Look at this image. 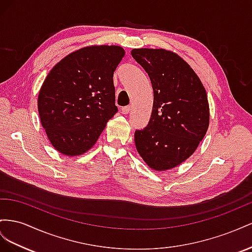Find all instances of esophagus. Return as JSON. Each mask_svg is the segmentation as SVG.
<instances>
[{"mask_svg":"<svg viewBox=\"0 0 252 252\" xmlns=\"http://www.w3.org/2000/svg\"><path fill=\"white\" fill-rule=\"evenodd\" d=\"M130 110H131V106H130V105L122 106V107H121V113L125 114V115H127L128 113H130Z\"/></svg>","mask_w":252,"mask_h":252,"instance_id":"34e87169","label":"esophagus"}]
</instances>
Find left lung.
Returning <instances> with one entry per match:
<instances>
[{
  "mask_svg": "<svg viewBox=\"0 0 252 252\" xmlns=\"http://www.w3.org/2000/svg\"><path fill=\"white\" fill-rule=\"evenodd\" d=\"M149 75L154 101L148 126L135 131V145L148 166L169 170L190 157L209 126L203 83L186 61L166 49H133Z\"/></svg>",
  "mask_w": 252,
  "mask_h": 252,
  "instance_id": "8db88e82",
  "label": "left lung"
}]
</instances>
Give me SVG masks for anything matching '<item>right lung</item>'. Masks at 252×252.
<instances>
[{
  "label": "right lung",
  "mask_w": 252,
  "mask_h": 252,
  "mask_svg": "<svg viewBox=\"0 0 252 252\" xmlns=\"http://www.w3.org/2000/svg\"><path fill=\"white\" fill-rule=\"evenodd\" d=\"M124 56L119 46H90L69 54L49 71L38 109L48 138L60 153H85L118 112L113 75Z\"/></svg>",
  "instance_id": "right-lung-1"
}]
</instances>
